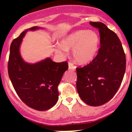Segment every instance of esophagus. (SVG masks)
Returning <instances> with one entry per match:
<instances>
[{"mask_svg": "<svg viewBox=\"0 0 132 132\" xmlns=\"http://www.w3.org/2000/svg\"><path fill=\"white\" fill-rule=\"evenodd\" d=\"M69 69L71 70H75L76 69V67L73 65V63L71 62H69Z\"/></svg>", "mask_w": 132, "mask_h": 132, "instance_id": "esophagus-1", "label": "esophagus"}]
</instances>
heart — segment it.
<instances>
[{
  "mask_svg": "<svg viewBox=\"0 0 132 132\" xmlns=\"http://www.w3.org/2000/svg\"><path fill=\"white\" fill-rule=\"evenodd\" d=\"M99 38L94 31L77 30L65 36L60 45L55 47V52L65 56L67 51L73 50V58L80 64L90 63L97 54Z\"/></svg>",
  "mask_w": 132,
  "mask_h": 132,
  "instance_id": "obj_1",
  "label": "heart"
}]
</instances>
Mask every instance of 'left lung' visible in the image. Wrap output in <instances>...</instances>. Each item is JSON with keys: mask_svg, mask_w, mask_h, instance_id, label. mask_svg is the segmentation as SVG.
<instances>
[{"mask_svg": "<svg viewBox=\"0 0 132 132\" xmlns=\"http://www.w3.org/2000/svg\"><path fill=\"white\" fill-rule=\"evenodd\" d=\"M98 29L101 47L91 63L77 68V90L84 102L98 106L112 98L126 71V55L116 34L102 22H90Z\"/></svg>", "mask_w": 132, "mask_h": 132, "instance_id": "left-lung-1", "label": "left lung"}]
</instances>
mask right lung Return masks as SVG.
<instances>
[{
  "label": "right lung",
  "instance_id": "add662e5",
  "mask_svg": "<svg viewBox=\"0 0 132 132\" xmlns=\"http://www.w3.org/2000/svg\"><path fill=\"white\" fill-rule=\"evenodd\" d=\"M40 28L34 26L27 29L12 41L8 72L21 101L33 109L45 111L52 108L57 102L58 85L63 73L68 69V63L67 61L54 62L50 57L36 63L24 61L20 52L23 38L28 31Z\"/></svg>",
  "mask_w": 132,
  "mask_h": 132
}]
</instances>
